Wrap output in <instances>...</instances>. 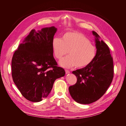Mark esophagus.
Returning a JSON list of instances; mask_svg holds the SVG:
<instances>
[{
	"mask_svg": "<svg viewBox=\"0 0 126 126\" xmlns=\"http://www.w3.org/2000/svg\"><path fill=\"white\" fill-rule=\"evenodd\" d=\"M65 72H66V74H69L70 73V71L68 70H66V69H65Z\"/></svg>",
	"mask_w": 126,
	"mask_h": 126,
	"instance_id": "1",
	"label": "esophagus"
}]
</instances>
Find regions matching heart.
I'll list each match as a JSON object with an SVG mask.
<instances>
[{"label":"heart","instance_id":"b5f03b06","mask_svg":"<svg viewBox=\"0 0 126 126\" xmlns=\"http://www.w3.org/2000/svg\"><path fill=\"white\" fill-rule=\"evenodd\" d=\"M51 46L54 57L58 60L68 51L69 56L59 62L60 65L64 68H85L93 62L97 54L96 46L85 35L78 32H67L61 39L55 38Z\"/></svg>","mask_w":126,"mask_h":126}]
</instances>
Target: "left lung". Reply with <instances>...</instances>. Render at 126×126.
<instances>
[{"label": "left lung", "instance_id": "8db88e82", "mask_svg": "<svg viewBox=\"0 0 126 126\" xmlns=\"http://www.w3.org/2000/svg\"><path fill=\"white\" fill-rule=\"evenodd\" d=\"M96 37L97 54L88 66L72 71L77 81L69 87L73 99L81 104H89L98 100L107 90L113 77V63L109 47L105 42L99 40L98 33L93 31Z\"/></svg>", "mask_w": 126, "mask_h": 126}]
</instances>
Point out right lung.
<instances>
[{
  "label": "right lung",
  "instance_id": "right-lung-1",
  "mask_svg": "<svg viewBox=\"0 0 126 126\" xmlns=\"http://www.w3.org/2000/svg\"><path fill=\"white\" fill-rule=\"evenodd\" d=\"M54 26L36 32L32 30L15 51L11 61L13 81L21 94L32 102H39L50 93L56 79L64 76L53 56Z\"/></svg>",
  "mask_w": 126,
  "mask_h": 126
}]
</instances>
